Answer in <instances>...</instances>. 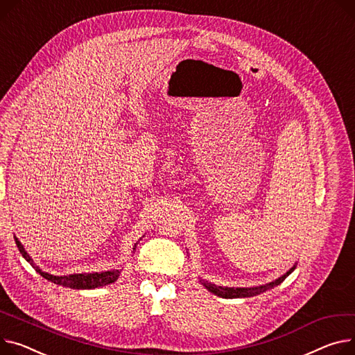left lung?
<instances>
[{
    "mask_svg": "<svg viewBox=\"0 0 355 355\" xmlns=\"http://www.w3.org/2000/svg\"><path fill=\"white\" fill-rule=\"evenodd\" d=\"M295 267H293L287 274H284L282 277H279L278 279L270 282V284H266V286H259V287H252V288H228V287H218V286H214V284H209V282H204V286L207 287L208 291H211L212 294H216L218 297H223V298H244V297H252V295H257L259 293H264L267 291L268 288H272L278 284H281L282 281H284L293 271H294Z\"/></svg>",
    "mask_w": 355,
    "mask_h": 355,
    "instance_id": "obj_1",
    "label": "left lung"
}]
</instances>
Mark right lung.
<instances>
[{
  "mask_svg": "<svg viewBox=\"0 0 355 355\" xmlns=\"http://www.w3.org/2000/svg\"><path fill=\"white\" fill-rule=\"evenodd\" d=\"M15 244H17L19 252L22 254V257L26 258L27 261L35 268L37 272H40L45 279H49V281H51V282H54V284H58V286L77 288V290H92V288L111 284V282L116 281L118 275H120V270L105 271V272H92V274H73V275H64V277L46 274V272H42L38 267L34 266L31 257L26 252V250H24V247L21 245L18 239H15Z\"/></svg>",
  "mask_w": 355,
  "mask_h": 355,
  "instance_id": "obj_1",
  "label": "right lung"
}]
</instances>
